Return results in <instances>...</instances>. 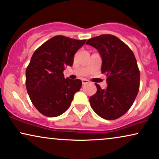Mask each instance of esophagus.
I'll use <instances>...</instances> for the list:
<instances>
[{
    "mask_svg": "<svg viewBox=\"0 0 159 159\" xmlns=\"http://www.w3.org/2000/svg\"><path fill=\"white\" fill-rule=\"evenodd\" d=\"M82 82H83V85H85V84L89 83V80H86V79H83V80H82Z\"/></svg>",
    "mask_w": 159,
    "mask_h": 159,
    "instance_id": "34e87169",
    "label": "esophagus"
}]
</instances>
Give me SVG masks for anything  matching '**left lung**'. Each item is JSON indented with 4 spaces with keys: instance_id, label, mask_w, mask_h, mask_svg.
Masks as SVG:
<instances>
[{
    "instance_id": "8db88e82",
    "label": "left lung",
    "mask_w": 159,
    "mask_h": 159,
    "mask_svg": "<svg viewBox=\"0 0 159 159\" xmlns=\"http://www.w3.org/2000/svg\"><path fill=\"white\" fill-rule=\"evenodd\" d=\"M86 44L99 51L102 59V73L107 76V87L90 97L92 109L102 118L116 119L127 112L139 90L140 72L132 50L112 34H102L87 40Z\"/></svg>"
}]
</instances>
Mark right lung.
I'll return each instance as SVG.
<instances>
[{"label": "right lung", "mask_w": 159, "mask_h": 159, "mask_svg": "<svg viewBox=\"0 0 159 159\" xmlns=\"http://www.w3.org/2000/svg\"><path fill=\"white\" fill-rule=\"evenodd\" d=\"M85 41L57 35L33 54L25 70V85L32 104L43 115L55 117L62 114L81 89V80L65 79L63 70L72 66L74 54Z\"/></svg>", "instance_id": "right-lung-1"}]
</instances>
